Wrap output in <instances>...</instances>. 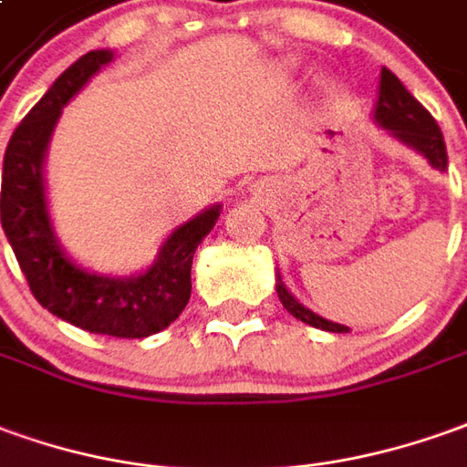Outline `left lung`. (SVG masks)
Returning <instances> with one entry per match:
<instances>
[{
	"label": "left lung",
	"mask_w": 467,
	"mask_h": 467,
	"mask_svg": "<svg viewBox=\"0 0 467 467\" xmlns=\"http://www.w3.org/2000/svg\"><path fill=\"white\" fill-rule=\"evenodd\" d=\"M376 124L381 130H387L391 137H397L401 144L411 147L414 152H420L432 167H437L440 172L448 170V150H445V140L442 131L437 127V121L432 114L424 109L414 96H411L404 83H401L389 67H381V80H379V99H376L374 109ZM276 295L285 305V310L289 315H295L297 320L307 323V326L320 327L327 333H348V327L333 323L320 317L313 310H307L282 282V276L276 275Z\"/></svg>",
	"instance_id": "1"
}]
</instances>
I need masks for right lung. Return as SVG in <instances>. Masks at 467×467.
Listing matches in <instances>:
<instances>
[{
	"label": "right lung",
	"mask_w": 467,
	"mask_h": 467,
	"mask_svg": "<svg viewBox=\"0 0 467 467\" xmlns=\"http://www.w3.org/2000/svg\"><path fill=\"white\" fill-rule=\"evenodd\" d=\"M111 60V50L78 57L15 130L2 167V228L30 292L47 313L88 333L147 337L165 330L185 310L192 254L215 226L221 205L175 228L154 265L137 276L96 275L60 249L45 201V152L63 106Z\"/></svg>",
	"instance_id": "1"
}]
</instances>
